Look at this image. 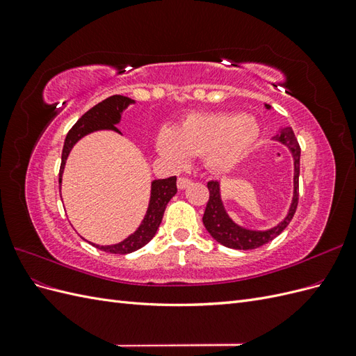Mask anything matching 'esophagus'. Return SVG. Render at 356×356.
I'll return each mask as SVG.
<instances>
[{
    "instance_id": "34e87169",
    "label": "esophagus",
    "mask_w": 356,
    "mask_h": 356,
    "mask_svg": "<svg viewBox=\"0 0 356 356\" xmlns=\"http://www.w3.org/2000/svg\"><path fill=\"white\" fill-rule=\"evenodd\" d=\"M190 184H191V179H190V178H187V177H179V178H178V181H177V186H178V188H179V190H184V188H187Z\"/></svg>"
}]
</instances>
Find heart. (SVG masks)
Returning <instances> with one entry per match:
<instances>
[{
    "mask_svg": "<svg viewBox=\"0 0 356 356\" xmlns=\"http://www.w3.org/2000/svg\"><path fill=\"white\" fill-rule=\"evenodd\" d=\"M260 127L250 115L230 113L191 114L177 131L160 129L156 144L160 154L174 163H186L190 154L203 156L212 170L234 168L250 152Z\"/></svg>",
    "mask_w": 356,
    "mask_h": 356,
    "instance_id": "heart-1",
    "label": "heart"
}]
</instances>
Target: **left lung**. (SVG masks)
<instances>
[{"label": "left lung", "instance_id": "1", "mask_svg": "<svg viewBox=\"0 0 356 356\" xmlns=\"http://www.w3.org/2000/svg\"><path fill=\"white\" fill-rule=\"evenodd\" d=\"M268 108V105H266ZM276 141H281L282 144L288 145L291 152L294 154V168H296V175H294V199L293 204H291L289 213L286 218L277 225V227L268 230V232H251L239 227L236 225L229 215L225 213V209L220 199V184L218 181H209L208 182V190H209V200L207 203V209L203 213V224L207 230L211 233L212 238L220 242L221 245L233 248V250H255V248H260L270 241H273L276 236L281 234L286 225L293 220L296 209L298 207V175H300V144L297 138L291 127L282 129L281 132L273 136Z\"/></svg>", "mask_w": 356, "mask_h": 356}]
</instances>
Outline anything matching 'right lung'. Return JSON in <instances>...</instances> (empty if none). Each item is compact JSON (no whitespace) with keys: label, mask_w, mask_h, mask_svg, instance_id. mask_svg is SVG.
Listing matches in <instances>:
<instances>
[{"label":"right lung","mask_w":356,"mask_h":356,"mask_svg":"<svg viewBox=\"0 0 356 356\" xmlns=\"http://www.w3.org/2000/svg\"><path fill=\"white\" fill-rule=\"evenodd\" d=\"M132 102L134 101L131 98H127V96H122V95L110 96V98L96 104L88 113H84L79 118V122L70 129V132L67 134V138H65V143H63V149H62V161H60V169H59V188H60L63 166H65V160L71 152L72 145L86 134L98 131V129H111V131L120 132L115 127V123L120 122L122 111ZM175 195H177V177H169L166 179L153 181L152 200H149L147 215L143 224L139 225V229L134 234L129 236L127 239H124L123 242L117 245H111V246H99L93 243L92 245L99 248L101 251L111 252V254H129L139 250V248H143L154 238V234L161 222V218H163L166 204Z\"/></svg>","instance_id":"1"}]
</instances>
